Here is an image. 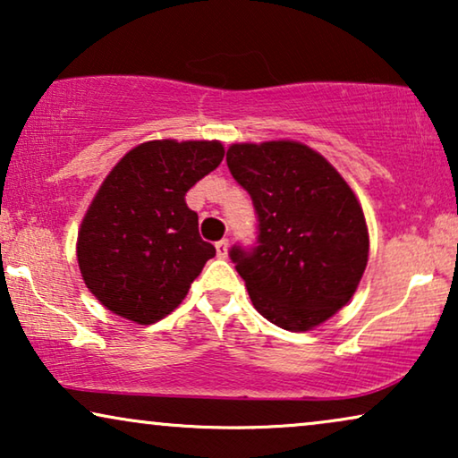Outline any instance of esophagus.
Here are the masks:
<instances>
[{"instance_id": "esophagus-1", "label": "esophagus", "mask_w": 458, "mask_h": 458, "mask_svg": "<svg viewBox=\"0 0 458 458\" xmlns=\"http://www.w3.org/2000/svg\"><path fill=\"white\" fill-rule=\"evenodd\" d=\"M216 254H218V259H227V254H229V240L216 242Z\"/></svg>"}]
</instances>
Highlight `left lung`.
Masks as SVG:
<instances>
[{"instance_id": "1", "label": "left lung", "mask_w": 458, "mask_h": 458, "mask_svg": "<svg viewBox=\"0 0 458 458\" xmlns=\"http://www.w3.org/2000/svg\"><path fill=\"white\" fill-rule=\"evenodd\" d=\"M227 166L259 221L252 248L229 250L254 309L287 331L327 321L352 298L369 259L365 215L352 190L298 141L235 143Z\"/></svg>"}]
</instances>
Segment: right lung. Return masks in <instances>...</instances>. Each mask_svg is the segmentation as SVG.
<instances>
[{
  "label": "right lung",
  "mask_w": 458,
  "mask_h": 458,
  "mask_svg": "<svg viewBox=\"0 0 458 458\" xmlns=\"http://www.w3.org/2000/svg\"><path fill=\"white\" fill-rule=\"evenodd\" d=\"M218 141H148L112 168L81 223L77 259L106 309L140 325L160 321L216 254L185 193L221 165Z\"/></svg>",
  "instance_id": "1"
}]
</instances>
